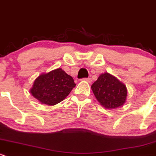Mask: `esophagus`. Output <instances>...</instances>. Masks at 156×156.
Returning a JSON list of instances; mask_svg holds the SVG:
<instances>
[{
    "label": "esophagus",
    "mask_w": 156,
    "mask_h": 156,
    "mask_svg": "<svg viewBox=\"0 0 156 156\" xmlns=\"http://www.w3.org/2000/svg\"><path fill=\"white\" fill-rule=\"evenodd\" d=\"M82 80H83V81H86V82H87V83H89L92 82V80H91V78H85V79H83Z\"/></svg>",
    "instance_id": "obj_1"
}]
</instances>
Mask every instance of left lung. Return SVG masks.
I'll use <instances>...</instances> for the list:
<instances>
[{
	"label": "left lung",
	"mask_w": 156,
	"mask_h": 156,
	"mask_svg": "<svg viewBox=\"0 0 156 156\" xmlns=\"http://www.w3.org/2000/svg\"><path fill=\"white\" fill-rule=\"evenodd\" d=\"M97 101L107 109H115L125 104L127 89L118 78L108 73H101L91 86Z\"/></svg>",
	"instance_id": "8db88e82"
}]
</instances>
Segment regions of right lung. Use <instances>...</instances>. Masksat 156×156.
<instances>
[{"mask_svg": "<svg viewBox=\"0 0 156 156\" xmlns=\"http://www.w3.org/2000/svg\"><path fill=\"white\" fill-rule=\"evenodd\" d=\"M75 86L73 77L59 67L41 73L29 92L41 104L55 105L65 99Z\"/></svg>", "mask_w": 156, "mask_h": 156, "instance_id": "1", "label": "right lung"}]
</instances>
